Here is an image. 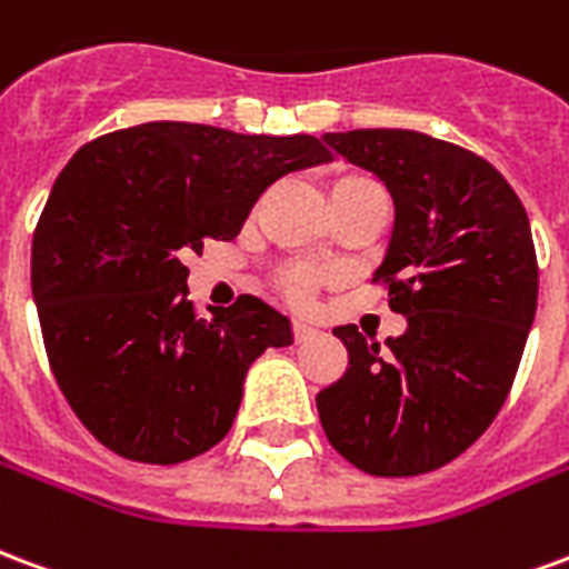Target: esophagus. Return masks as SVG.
Returning a JSON list of instances; mask_svg holds the SVG:
<instances>
[{
    "label": "esophagus",
    "instance_id": "1",
    "mask_svg": "<svg viewBox=\"0 0 569 569\" xmlns=\"http://www.w3.org/2000/svg\"><path fill=\"white\" fill-rule=\"evenodd\" d=\"M315 333H318V327L309 325V321H302V318L293 321V339H297V342H306V339H312Z\"/></svg>",
    "mask_w": 569,
    "mask_h": 569
}]
</instances>
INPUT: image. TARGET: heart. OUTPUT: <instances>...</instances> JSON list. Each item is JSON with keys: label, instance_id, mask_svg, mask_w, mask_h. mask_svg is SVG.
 <instances>
[{"label": "heart", "instance_id": "heart-1", "mask_svg": "<svg viewBox=\"0 0 569 569\" xmlns=\"http://www.w3.org/2000/svg\"><path fill=\"white\" fill-rule=\"evenodd\" d=\"M342 181H360V178H342ZM284 288L293 300H306L309 297V290H312V276H306V272H293L284 279Z\"/></svg>", "mask_w": 569, "mask_h": 569}]
</instances>
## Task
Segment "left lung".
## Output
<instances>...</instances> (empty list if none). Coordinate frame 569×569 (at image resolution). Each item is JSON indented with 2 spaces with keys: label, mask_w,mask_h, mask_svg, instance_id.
I'll return each mask as SVG.
<instances>
[{
  "label": "left lung",
  "mask_w": 569,
  "mask_h": 569,
  "mask_svg": "<svg viewBox=\"0 0 569 569\" xmlns=\"http://www.w3.org/2000/svg\"><path fill=\"white\" fill-rule=\"evenodd\" d=\"M393 199V230L372 281L406 333L336 327L348 370L315 397L327 439L370 476L439 470L503 406L537 315L528 211L479 153L416 130L325 132Z\"/></svg>",
  "instance_id": "obj_1"
}]
</instances>
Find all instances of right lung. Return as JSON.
Wrapping results in <instances>:
<instances>
[{
	"instance_id": "right-lung-1",
	"label": "right lung",
	"mask_w": 569,
	"mask_h": 569,
	"mask_svg": "<svg viewBox=\"0 0 569 569\" xmlns=\"http://www.w3.org/2000/svg\"><path fill=\"white\" fill-rule=\"evenodd\" d=\"M330 160L315 136L181 120L74 151L32 233V300L53 379L106 449L181 463L227 437L248 367L293 330L251 293L197 318L181 260L236 239L272 181Z\"/></svg>"
}]
</instances>
